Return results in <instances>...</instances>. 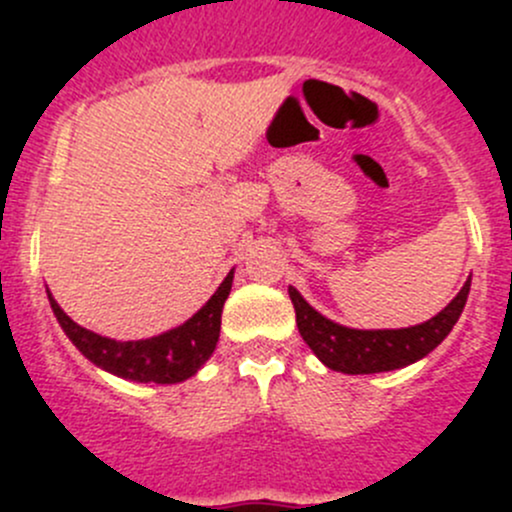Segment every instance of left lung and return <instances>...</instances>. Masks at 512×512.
Returning a JSON list of instances; mask_svg holds the SVG:
<instances>
[{"label":"left lung","instance_id":"obj_1","mask_svg":"<svg viewBox=\"0 0 512 512\" xmlns=\"http://www.w3.org/2000/svg\"><path fill=\"white\" fill-rule=\"evenodd\" d=\"M468 292L471 280L436 317L406 329H349L322 317L294 287H289V299L297 312L299 334L324 366L342 374H379L409 366L431 354L461 317Z\"/></svg>","mask_w":512,"mask_h":512}]
</instances>
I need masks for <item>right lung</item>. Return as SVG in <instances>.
Returning a JSON list of instances; mask_svg holds the SVG:
<instances>
[{
  "label": "right lung",
  "mask_w": 512,
  "mask_h": 512,
  "mask_svg": "<svg viewBox=\"0 0 512 512\" xmlns=\"http://www.w3.org/2000/svg\"><path fill=\"white\" fill-rule=\"evenodd\" d=\"M230 287L232 270L227 272L223 285L215 289L213 297L188 322L158 337L138 339V342H116V339L89 332L79 327L51 294L49 302L66 337L103 371L128 381H141V384H151V381L153 384H178V381L190 379L215 352L220 337V317H223V304Z\"/></svg>",
  "instance_id": "1"
}]
</instances>
